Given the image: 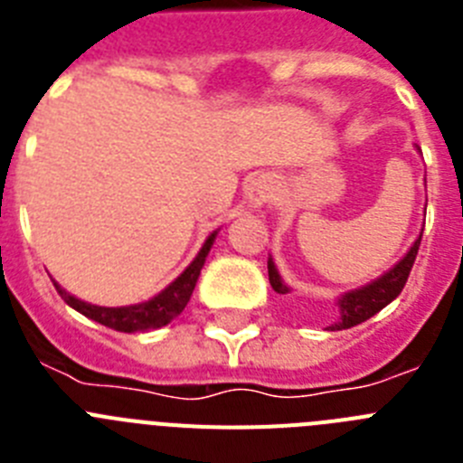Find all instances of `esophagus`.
<instances>
[{
  "instance_id": "34e87169",
  "label": "esophagus",
  "mask_w": 463,
  "mask_h": 463,
  "mask_svg": "<svg viewBox=\"0 0 463 463\" xmlns=\"http://www.w3.org/2000/svg\"><path fill=\"white\" fill-rule=\"evenodd\" d=\"M273 190H276V183H273L271 175H257L255 181L250 183V187H248V202H250L252 208L267 206L271 202Z\"/></svg>"
}]
</instances>
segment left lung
<instances>
[{
	"instance_id": "1",
	"label": "left lung",
	"mask_w": 463,
	"mask_h": 463,
	"mask_svg": "<svg viewBox=\"0 0 463 463\" xmlns=\"http://www.w3.org/2000/svg\"><path fill=\"white\" fill-rule=\"evenodd\" d=\"M420 241H422V234L417 236V241L412 243L411 250L406 252V257L399 264H394L384 276H380L378 280L369 282V285H364L359 289H353V292L341 294V298L336 301V320H334V325L326 326V329L341 331L350 329V326H357L369 320V317H373L375 313H380L387 304H392L401 294L403 285H406L408 276H411L417 250H420ZM269 282H271V288L278 294H289V288L282 282L271 257H269Z\"/></svg>"
}]
</instances>
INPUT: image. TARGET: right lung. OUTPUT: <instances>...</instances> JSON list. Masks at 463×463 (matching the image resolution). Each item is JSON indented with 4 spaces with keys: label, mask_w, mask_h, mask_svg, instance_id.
<instances>
[{
    "label": "right lung",
    "mask_w": 463,
    "mask_h": 463,
    "mask_svg": "<svg viewBox=\"0 0 463 463\" xmlns=\"http://www.w3.org/2000/svg\"><path fill=\"white\" fill-rule=\"evenodd\" d=\"M215 234H218V232H213V234L208 236L206 243H203L202 250H199V255L192 260V264L181 273V276L171 282L169 288H165L157 297L148 298V301H143V304L106 308V306H94L88 304V301H80V298L71 297V294L64 292L57 282L55 289L73 310H79L80 315H85V317H90V320L94 322H99V325L109 326V329L125 331V334L159 329V326L169 325L174 317H178V315L183 313V308L187 306V301H190L196 280H199V273H202L203 269V261H206L208 250H211L213 241H215Z\"/></svg>",
    "instance_id": "add662e5"
}]
</instances>
